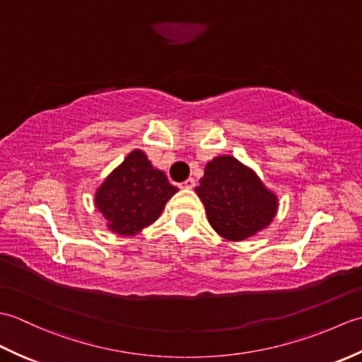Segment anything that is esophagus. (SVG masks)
I'll return each instance as SVG.
<instances>
[{"mask_svg":"<svg viewBox=\"0 0 362 362\" xmlns=\"http://www.w3.org/2000/svg\"><path fill=\"white\" fill-rule=\"evenodd\" d=\"M179 187L180 188H185V189H193L196 187V180L193 179V177H189V179H187L185 182H182Z\"/></svg>","mask_w":362,"mask_h":362,"instance_id":"obj_1","label":"esophagus"}]
</instances>
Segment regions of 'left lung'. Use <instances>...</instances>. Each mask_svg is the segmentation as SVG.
<instances>
[{"label": "left lung", "mask_w": 362, "mask_h": 362, "mask_svg": "<svg viewBox=\"0 0 362 362\" xmlns=\"http://www.w3.org/2000/svg\"><path fill=\"white\" fill-rule=\"evenodd\" d=\"M210 226L227 241H244L267 228L279 211V197L259 175L232 156L205 165L196 187Z\"/></svg>", "instance_id": "left-lung-1"}]
</instances>
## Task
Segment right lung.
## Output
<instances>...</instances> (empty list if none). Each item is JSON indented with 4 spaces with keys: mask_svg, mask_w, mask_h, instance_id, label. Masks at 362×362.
Listing matches in <instances>:
<instances>
[{
    "mask_svg": "<svg viewBox=\"0 0 362 362\" xmlns=\"http://www.w3.org/2000/svg\"><path fill=\"white\" fill-rule=\"evenodd\" d=\"M177 189L141 149H134L95 191V206L105 227L119 236H134L156 222Z\"/></svg>",
    "mask_w": 362,
    "mask_h": 362,
    "instance_id": "right-lung-1",
    "label": "right lung"
}]
</instances>
